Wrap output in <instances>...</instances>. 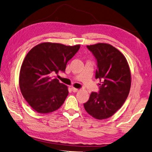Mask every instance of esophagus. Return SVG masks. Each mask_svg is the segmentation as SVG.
Returning <instances> with one entry per match:
<instances>
[{
    "label": "esophagus",
    "mask_w": 152,
    "mask_h": 152,
    "mask_svg": "<svg viewBox=\"0 0 152 152\" xmlns=\"http://www.w3.org/2000/svg\"><path fill=\"white\" fill-rule=\"evenodd\" d=\"M71 89H72V91H73V92H77V91H79L78 89L75 88H73V87H72Z\"/></svg>",
    "instance_id": "34e87169"
}]
</instances>
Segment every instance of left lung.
Returning <instances> with one entry per match:
<instances>
[{"label":"left lung","mask_w":152,"mask_h":152,"mask_svg":"<svg viewBox=\"0 0 152 152\" xmlns=\"http://www.w3.org/2000/svg\"><path fill=\"white\" fill-rule=\"evenodd\" d=\"M98 63L96 79H99V94L92 92L83 104L89 115L98 120L110 118L120 109L131 88V73L125 56L109 44L87 46Z\"/></svg>","instance_id":"8db88e82"}]
</instances>
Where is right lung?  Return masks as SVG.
Masks as SVG:
<instances>
[{"instance_id": "add662e5", "label": "right lung", "mask_w": 152, "mask_h": 152, "mask_svg": "<svg viewBox=\"0 0 152 152\" xmlns=\"http://www.w3.org/2000/svg\"><path fill=\"white\" fill-rule=\"evenodd\" d=\"M80 45L43 42L32 48L22 63L19 84L27 102L37 113L48 114L63 105L69 94L68 87L53 78V74L64 71Z\"/></svg>"}]
</instances>
